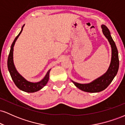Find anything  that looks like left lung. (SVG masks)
Listing matches in <instances>:
<instances>
[{"label":"left lung","mask_w":125,"mask_h":125,"mask_svg":"<svg viewBox=\"0 0 125 125\" xmlns=\"http://www.w3.org/2000/svg\"><path fill=\"white\" fill-rule=\"evenodd\" d=\"M101 28L102 29L103 33L109 42L112 49L111 61L108 69L105 73L89 83H79L71 80L77 88L86 92L96 93L105 89L116 75L119 69V61L118 51L115 43L113 41L110 35V31L108 28L104 25H102Z\"/></svg>","instance_id":"left-lung-1"}]
</instances>
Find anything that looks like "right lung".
<instances>
[{
    "instance_id": "right-lung-1",
    "label": "right lung",
    "mask_w": 125,
    "mask_h": 125,
    "mask_svg": "<svg viewBox=\"0 0 125 125\" xmlns=\"http://www.w3.org/2000/svg\"><path fill=\"white\" fill-rule=\"evenodd\" d=\"M24 26L25 25L22 26L21 31H20L19 35L16 37L14 41L13 42L12 46H11L10 51L8 59V67L13 81L14 82L16 86L20 90L25 92L33 93L41 90L46 84L49 81V73L51 69L48 71L43 79H42L41 81L38 82H31L27 81L25 77H23L16 70L13 62V48L16 41L18 39L19 36L23 31Z\"/></svg>"
}]
</instances>
